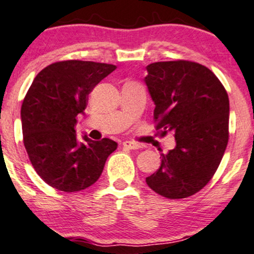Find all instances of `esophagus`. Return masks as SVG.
I'll return each instance as SVG.
<instances>
[{"label": "esophagus", "mask_w": 254, "mask_h": 254, "mask_svg": "<svg viewBox=\"0 0 254 254\" xmlns=\"http://www.w3.org/2000/svg\"><path fill=\"white\" fill-rule=\"evenodd\" d=\"M123 147L127 149H138L140 148V144L136 143V142H131V141H124L123 142Z\"/></svg>", "instance_id": "34e87169"}]
</instances>
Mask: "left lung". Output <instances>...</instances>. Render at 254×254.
<instances>
[{"label": "left lung", "instance_id": "obj_1", "mask_svg": "<svg viewBox=\"0 0 254 254\" xmlns=\"http://www.w3.org/2000/svg\"><path fill=\"white\" fill-rule=\"evenodd\" d=\"M147 72L155 129L161 136L175 133L176 147L161 154L160 168L146 182L168 199L188 197L221 164L229 140V97L216 74L193 61H159Z\"/></svg>", "mask_w": 254, "mask_h": 254}]
</instances>
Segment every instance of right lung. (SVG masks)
<instances>
[{
    "label": "right lung",
    "mask_w": 254,
    "mask_h": 254,
    "mask_svg": "<svg viewBox=\"0 0 254 254\" xmlns=\"http://www.w3.org/2000/svg\"><path fill=\"white\" fill-rule=\"evenodd\" d=\"M116 68L94 61H59L33 79L21 105L24 146L38 176L53 188L73 193L94 185L117 149L110 138L93 141L84 135L77 141L74 130L89 94Z\"/></svg>",
    "instance_id": "1"
}]
</instances>
